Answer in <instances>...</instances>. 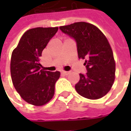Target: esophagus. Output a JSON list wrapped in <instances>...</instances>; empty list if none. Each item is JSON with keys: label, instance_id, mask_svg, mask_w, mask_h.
Wrapping results in <instances>:
<instances>
[{"label": "esophagus", "instance_id": "obj_1", "mask_svg": "<svg viewBox=\"0 0 131 131\" xmlns=\"http://www.w3.org/2000/svg\"><path fill=\"white\" fill-rule=\"evenodd\" d=\"M69 71H63L62 72V74H64V75H65V76H67L68 74H69Z\"/></svg>", "mask_w": 131, "mask_h": 131}]
</instances>
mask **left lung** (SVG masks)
Returning <instances> with one entry per match:
<instances>
[{"instance_id":"8db88e82","label":"left lung","mask_w":131,"mask_h":131,"mask_svg":"<svg viewBox=\"0 0 131 131\" xmlns=\"http://www.w3.org/2000/svg\"><path fill=\"white\" fill-rule=\"evenodd\" d=\"M63 33L74 38L79 59H85V75L80 74L75 85L80 95L90 100L104 97L115 79L116 64L112 49L103 33L93 24L79 21L62 26Z\"/></svg>"}]
</instances>
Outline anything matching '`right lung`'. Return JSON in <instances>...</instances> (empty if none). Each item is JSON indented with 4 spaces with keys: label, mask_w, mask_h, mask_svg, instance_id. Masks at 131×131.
Masks as SVG:
<instances>
[{
    "label": "right lung",
    "mask_w": 131,
    "mask_h": 131,
    "mask_svg": "<svg viewBox=\"0 0 131 131\" xmlns=\"http://www.w3.org/2000/svg\"><path fill=\"white\" fill-rule=\"evenodd\" d=\"M58 27H37L27 30L13 50L10 74L13 85L24 101L34 106H43L51 100L60 71L41 69L39 62L42 52Z\"/></svg>",
    "instance_id": "right-lung-1"
}]
</instances>
